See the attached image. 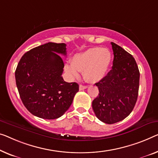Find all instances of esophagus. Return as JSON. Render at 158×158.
Instances as JSON below:
<instances>
[{"instance_id":"34e87169","label":"esophagus","mask_w":158,"mask_h":158,"mask_svg":"<svg viewBox=\"0 0 158 158\" xmlns=\"http://www.w3.org/2000/svg\"><path fill=\"white\" fill-rule=\"evenodd\" d=\"M87 88L86 86H84V85H81V84H80L79 85V90H84V89H86Z\"/></svg>"}]
</instances>
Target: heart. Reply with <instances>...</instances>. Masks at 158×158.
<instances>
[{"label":"heart","mask_w":158,"mask_h":158,"mask_svg":"<svg viewBox=\"0 0 158 158\" xmlns=\"http://www.w3.org/2000/svg\"><path fill=\"white\" fill-rule=\"evenodd\" d=\"M111 60L107 49L93 48L72 56L71 64L65 65L66 72L71 77H77L83 71L84 79L89 82H97L106 76Z\"/></svg>","instance_id":"obj_1"}]
</instances>
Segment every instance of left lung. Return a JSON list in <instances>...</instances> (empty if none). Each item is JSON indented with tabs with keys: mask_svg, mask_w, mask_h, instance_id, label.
Returning a JSON list of instances; mask_svg holds the SVG:
<instances>
[{
	"mask_svg": "<svg viewBox=\"0 0 158 158\" xmlns=\"http://www.w3.org/2000/svg\"><path fill=\"white\" fill-rule=\"evenodd\" d=\"M112 69L96 83L99 94L92 102L95 115L105 123H116L129 116L137 102L140 72L135 59L111 42Z\"/></svg>",
	"mask_w": 158,
	"mask_h": 158,
	"instance_id": "8db88e82",
	"label": "left lung"
}]
</instances>
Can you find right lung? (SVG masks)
<instances>
[{"label":"right lung","instance_id":"right-lung-1","mask_svg":"<svg viewBox=\"0 0 158 158\" xmlns=\"http://www.w3.org/2000/svg\"><path fill=\"white\" fill-rule=\"evenodd\" d=\"M64 43L48 42L27 52L16 68V85L25 108L44 119H56L72 105L79 91L76 82L64 81V67L58 54L67 55Z\"/></svg>","mask_w":158,"mask_h":158}]
</instances>
